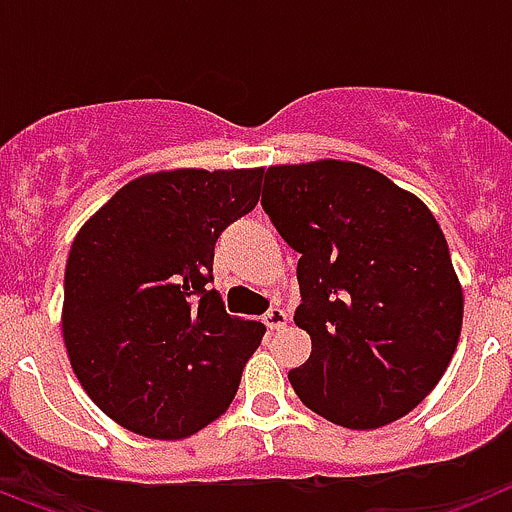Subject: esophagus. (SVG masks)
<instances>
[{
    "instance_id": "34e87169",
    "label": "esophagus",
    "mask_w": 512,
    "mask_h": 512,
    "mask_svg": "<svg viewBox=\"0 0 512 512\" xmlns=\"http://www.w3.org/2000/svg\"><path fill=\"white\" fill-rule=\"evenodd\" d=\"M264 325L269 330L284 328V325H287V312L279 310V307H271V310L264 315Z\"/></svg>"
}]
</instances>
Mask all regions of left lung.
<instances>
[{
	"mask_svg": "<svg viewBox=\"0 0 512 512\" xmlns=\"http://www.w3.org/2000/svg\"><path fill=\"white\" fill-rule=\"evenodd\" d=\"M261 207L300 253L297 328L310 359L289 372L312 413L343 428L408 415L456 351L464 297L431 210L369 166H269Z\"/></svg>",
	"mask_w": 512,
	"mask_h": 512,
	"instance_id": "obj_1",
	"label": "left lung"
}]
</instances>
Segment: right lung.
Listing matches in <instances>:
<instances>
[{"label": "right lung", "instance_id": "1", "mask_svg": "<svg viewBox=\"0 0 512 512\" xmlns=\"http://www.w3.org/2000/svg\"><path fill=\"white\" fill-rule=\"evenodd\" d=\"M264 169H176L133 179L74 238L63 341L81 387L128 431L174 441L233 402L266 328L230 318L215 241L259 202Z\"/></svg>", "mask_w": 512, "mask_h": 512}]
</instances>
